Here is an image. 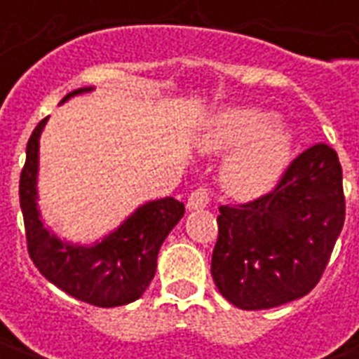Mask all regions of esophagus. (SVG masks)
<instances>
[{"label":"esophagus","instance_id":"esophagus-1","mask_svg":"<svg viewBox=\"0 0 359 359\" xmlns=\"http://www.w3.org/2000/svg\"><path fill=\"white\" fill-rule=\"evenodd\" d=\"M208 203H210V192H208L205 188H198V190H194L192 194L188 196L187 208H188V211L203 210Z\"/></svg>","mask_w":359,"mask_h":359}]
</instances>
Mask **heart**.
I'll return each instance as SVG.
<instances>
[{"instance_id":"b5f03b06","label":"heart","mask_w":359,"mask_h":359,"mask_svg":"<svg viewBox=\"0 0 359 359\" xmlns=\"http://www.w3.org/2000/svg\"><path fill=\"white\" fill-rule=\"evenodd\" d=\"M275 113L256 107L219 111L203 125L196 146L203 154H231L221 169L226 192L254 200L275 188L294 154V134Z\"/></svg>"}]
</instances>
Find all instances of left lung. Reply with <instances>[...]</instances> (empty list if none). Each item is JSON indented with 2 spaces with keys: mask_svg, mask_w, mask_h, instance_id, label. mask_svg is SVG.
<instances>
[{
  "mask_svg": "<svg viewBox=\"0 0 359 359\" xmlns=\"http://www.w3.org/2000/svg\"><path fill=\"white\" fill-rule=\"evenodd\" d=\"M342 167L316 144L288 165L273 192L219 208L211 277L241 309H269L313 288L344 225Z\"/></svg>",
  "mask_w": 359,
  "mask_h": 359,
  "instance_id": "left-lung-1",
  "label": "left lung"
}]
</instances>
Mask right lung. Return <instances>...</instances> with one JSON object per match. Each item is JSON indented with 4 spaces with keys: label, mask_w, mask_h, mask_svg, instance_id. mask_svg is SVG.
I'll return each mask as SVG.
<instances>
[{
    "label": "right lung",
    "mask_w": 359,
    "mask_h": 359,
    "mask_svg": "<svg viewBox=\"0 0 359 359\" xmlns=\"http://www.w3.org/2000/svg\"><path fill=\"white\" fill-rule=\"evenodd\" d=\"M92 90V86L73 90L61 103ZM48 118L40 121L30 136L27 163L20 172L19 196L28 254L51 285L76 300L97 308H117L138 300L156 275L161 244L184 215V203L171 196L151 200L94 244L61 241L43 225L38 210L40 136Z\"/></svg>",
    "instance_id": "add662e5"
}]
</instances>
